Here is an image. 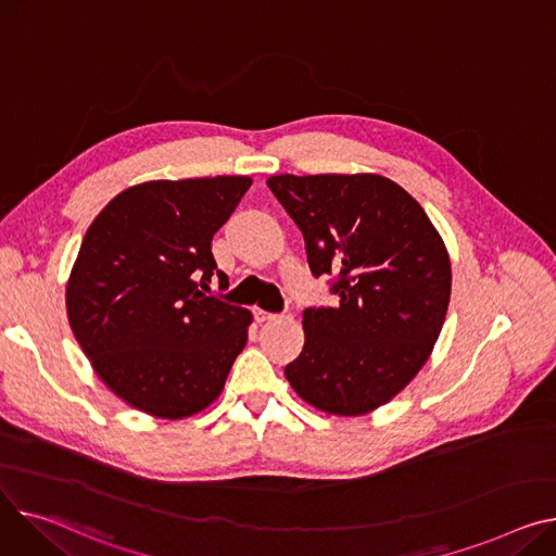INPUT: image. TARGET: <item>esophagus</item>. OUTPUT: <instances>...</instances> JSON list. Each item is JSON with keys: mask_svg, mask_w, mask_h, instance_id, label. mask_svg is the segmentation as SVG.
Here are the masks:
<instances>
[{"mask_svg": "<svg viewBox=\"0 0 556 556\" xmlns=\"http://www.w3.org/2000/svg\"><path fill=\"white\" fill-rule=\"evenodd\" d=\"M252 313H254V319H256L258 324H264V321L275 319V315H273V313H266V311H262V308H254Z\"/></svg>", "mask_w": 556, "mask_h": 556, "instance_id": "34e87169", "label": "esophagus"}]
</instances>
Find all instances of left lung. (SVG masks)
I'll return each instance as SVG.
<instances>
[{"label":"left lung","instance_id":"1","mask_svg":"<svg viewBox=\"0 0 556 556\" xmlns=\"http://www.w3.org/2000/svg\"><path fill=\"white\" fill-rule=\"evenodd\" d=\"M268 188L300 226L313 275H336L340 298L304 311V349L286 380L324 414L374 412L418 376L445 324V241L422 205L380 174H279Z\"/></svg>","mask_w":556,"mask_h":556}]
</instances>
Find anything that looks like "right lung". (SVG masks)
<instances>
[{
	"mask_svg": "<svg viewBox=\"0 0 556 556\" xmlns=\"http://www.w3.org/2000/svg\"><path fill=\"white\" fill-rule=\"evenodd\" d=\"M250 176L147 180L89 226L66 315L96 376L134 409L180 420L210 406L248 342L252 313L210 294L212 237Z\"/></svg>",
	"mask_w": 556,
	"mask_h": 556,
	"instance_id": "right-lung-1",
	"label": "right lung"
}]
</instances>
